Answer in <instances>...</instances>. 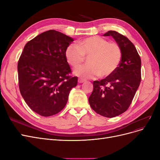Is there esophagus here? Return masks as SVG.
Here are the masks:
<instances>
[{"label":"esophagus","instance_id":"esophagus-1","mask_svg":"<svg viewBox=\"0 0 160 160\" xmlns=\"http://www.w3.org/2000/svg\"><path fill=\"white\" fill-rule=\"evenodd\" d=\"M85 79H83L79 78V79H78V82H79V83H83V82H85Z\"/></svg>","mask_w":160,"mask_h":160}]
</instances>
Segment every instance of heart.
Listing matches in <instances>:
<instances>
[{
    "label": "heart",
    "instance_id": "obj_1",
    "mask_svg": "<svg viewBox=\"0 0 160 160\" xmlns=\"http://www.w3.org/2000/svg\"><path fill=\"white\" fill-rule=\"evenodd\" d=\"M65 55L69 63L74 68L79 67L89 57L88 65L75 70V73L83 78L107 77L118 68L122 60V51L117 42H109L99 36L84 38L78 45L67 47Z\"/></svg>",
    "mask_w": 160,
    "mask_h": 160
}]
</instances>
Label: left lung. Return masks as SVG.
Listing matches in <instances>:
<instances>
[{"label":"left lung","instance_id":"left-lung-1","mask_svg":"<svg viewBox=\"0 0 160 160\" xmlns=\"http://www.w3.org/2000/svg\"><path fill=\"white\" fill-rule=\"evenodd\" d=\"M103 36H111L122 51V57L112 74L93 81L89 98L91 108L106 118L124 113L132 102L141 81V59L134 45L120 33L109 31Z\"/></svg>","mask_w":160,"mask_h":160}]
</instances>
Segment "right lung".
Here are the masks:
<instances>
[{"instance_id":"add662e5","label":"right lung","mask_w":160,"mask_h":160,"mask_svg":"<svg viewBox=\"0 0 160 160\" xmlns=\"http://www.w3.org/2000/svg\"><path fill=\"white\" fill-rule=\"evenodd\" d=\"M74 41L55 30L42 32L28 41L18 62L21 94L33 111L44 117L63 109L70 91L77 85L72 77L65 51Z\"/></svg>"}]
</instances>
